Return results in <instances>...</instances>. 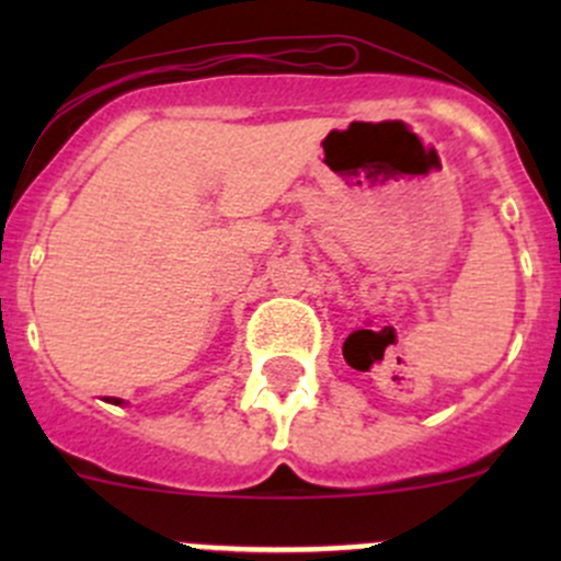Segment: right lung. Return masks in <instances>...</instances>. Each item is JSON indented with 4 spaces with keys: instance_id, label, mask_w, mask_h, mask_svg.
Returning <instances> with one entry per match:
<instances>
[{
    "instance_id": "right-lung-1",
    "label": "right lung",
    "mask_w": 561,
    "mask_h": 561,
    "mask_svg": "<svg viewBox=\"0 0 561 561\" xmlns=\"http://www.w3.org/2000/svg\"><path fill=\"white\" fill-rule=\"evenodd\" d=\"M107 401H111V404H122L124 399H113V396H111V399H107Z\"/></svg>"
}]
</instances>
